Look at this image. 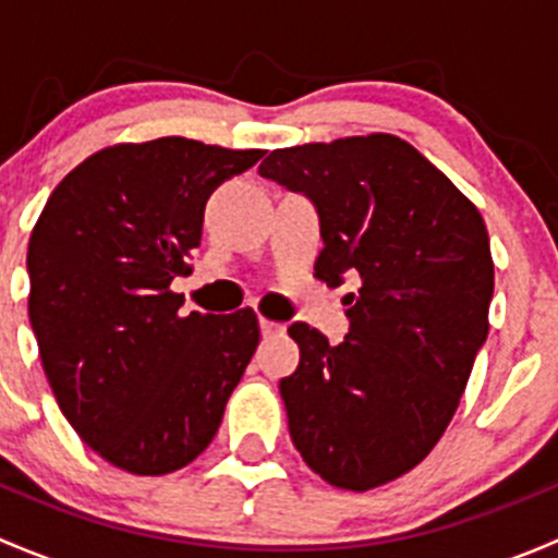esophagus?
<instances>
[{"label":"esophagus","mask_w":558,"mask_h":558,"mask_svg":"<svg viewBox=\"0 0 558 558\" xmlns=\"http://www.w3.org/2000/svg\"><path fill=\"white\" fill-rule=\"evenodd\" d=\"M258 329H262V335H280L283 331V324H278V320H269V318H258Z\"/></svg>","instance_id":"34e87169"}]
</instances>
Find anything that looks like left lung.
<instances>
[{
    "instance_id": "left-lung-1",
    "label": "left lung",
    "mask_w": 558,
    "mask_h": 558,
    "mask_svg": "<svg viewBox=\"0 0 558 558\" xmlns=\"http://www.w3.org/2000/svg\"><path fill=\"white\" fill-rule=\"evenodd\" d=\"M262 178L320 213L315 278L340 286L351 331L329 345L289 326L300 367L280 380L296 451L315 475L369 492L413 470L451 424L488 335L494 258L481 210L397 134L278 148Z\"/></svg>"
}]
</instances>
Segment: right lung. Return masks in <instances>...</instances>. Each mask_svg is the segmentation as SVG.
<instances>
[{
    "label": "right lung",
    "instance_id": "add662e5",
    "mask_svg": "<svg viewBox=\"0 0 558 558\" xmlns=\"http://www.w3.org/2000/svg\"><path fill=\"white\" fill-rule=\"evenodd\" d=\"M264 150L189 137L107 145L45 202L29 238V320L83 442L132 475L191 464L258 345L251 307L180 313L205 202Z\"/></svg>",
    "mask_w": 558,
    "mask_h": 558
}]
</instances>
